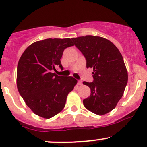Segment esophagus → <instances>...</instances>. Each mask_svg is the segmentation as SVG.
Returning <instances> with one entry per match:
<instances>
[{
  "label": "esophagus",
  "mask_w": 147,
  "mask_h": 147,
  "mask_svg": "<svg viewBox=\"0 0 147 147\" xmlns=\"http://www.w3.org/2000/svg\"><path fill=\"white\" fill-rule=\"evenodd\" d=\"M78 85H82V81L79 80V81H78Z\"/></svg>",
  "instance_id": "34e87169"
}]
</instances>
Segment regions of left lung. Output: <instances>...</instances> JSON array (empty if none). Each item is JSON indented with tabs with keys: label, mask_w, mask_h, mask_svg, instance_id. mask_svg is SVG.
<instances>
[{
	"label": "left lung",
	"mask_w": 147,
	"mask_h": 147,
	"mask_svg": "<svg viewBox=\"0 0 147 147\" xmlns=\"http://www.w3.org/2000/svg\"><path fill=\"white\" fill-rule=\"evenodd\" d=\"M87 60V67L93 69L92 82H83L91 90L83 100L86 109L103 115L116 107L123 96L128 73L119 50L106 38L93 35L72 38Z\"/></svg>",
	"instance_id": "obj_1"
}]
</instances>
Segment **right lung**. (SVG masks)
Listing matches in <instances>:
<instances>
[{
	"label": "right lung",
	"mask_w": 147,
	"mask_h": 147,
	"mask_svg": "<svg viewBox=\"0 0 147 147\" xmlns=\"http://www.w3.org/2000/svg\"><path fill=\"white\" fill-rule=\"evenodd\" d=\"M69 38H48L29 45L22 54L17 67V87L34 114L50 119L65 107L67 97L78 80L58 76L53 70L63 69L60 59L65 48L73 46Z\"/></svg>",
	"instance_id": "right-lung-1"
}]
</instances>
